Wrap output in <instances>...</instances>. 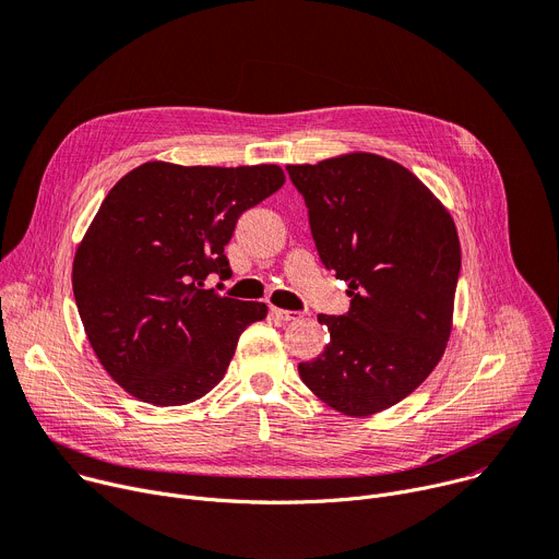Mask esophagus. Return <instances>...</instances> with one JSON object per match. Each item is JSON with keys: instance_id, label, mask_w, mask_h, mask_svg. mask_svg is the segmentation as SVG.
Wrapping results in <instances>:
<instances>
[{"instance_id": "obj_1", "label": "esophagus", "mask_w": 559, "mask_h": 559, "mask_svg": "<svg viewBox=\"0 0 559 559\" xmlns=\"http://www.w3.org/2000/svg\"><path fill=\"white\" fill-rule=\"evenodd\" d=\"M272 314L281 321H299L301 319V312H294V310H281V308H274L272 306Z\"/></svg>"}]
</instances>
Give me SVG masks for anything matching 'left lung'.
I'll use <instances>...</instances> for the list:
<instances>
[{
	"instance_id": "left-lung-1",
	"label": "left lung",
	"mask_w": 559,
	"mask_h": 559,
	"mask_svg": "<svg viewBox=\"0 0 559 559\" xmlns=\"http://www.w3.org/2000/svg\"><path fill=\"white\" fill-rule=\"evenodd\" d=\"M325 270L350 310L319 314L325 350L299 364L334 412L364 418L414 393L440 361L454 317L461 242L450 211L397 162L350 153L287 166Z\"/></svg>"
}]
</instances>
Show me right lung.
I'll use <instances>...</instances> for the list:
<instances>
[{"label": "right lung", "instance_id": "obj_1", "mask_svg": "<svg viewBox=\"0 0 559 559\" xmlns=\"http://www.w3.org/2000/svg\"><path fill=\"white\" fill-rule=\"evenodd\" d=\"M283 183L276 164L166 162L115 183L73 255L71 283L87 340L121 389L179 406L225 378L242 330L267 306L219 296L204 281L231 276L225 247L238 217Z\"/></svg>", "mask_w": 559, "mask_h": 559}]
</instances>
